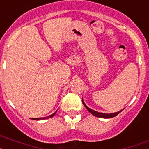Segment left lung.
<instances>
[{
    "instance_id": "8db88e82",
    "label": "left lung",
    "mask_w": 149,
    "mask_h": 149,
    "mask_svg": "<svg viewBox=\"0 0 149 149\" xmlns=\"http://www.w3.org/2000/svg\"><path fill=\"white\" fill-rule=\"evenodd\" d=\"M82 104H84L85 107H86V109L88 110V111H89L90 113H92V115H94V116H95V117H102V118H112V117H116L117 114H119L120 113L121 111H123V110H121L120 111H118V112H116V113H100V112H98V111H94V110H92L90 109L89 107H88L86 105V104L83 102V100L82 101Z\"/></svg>"
}]
</instances>
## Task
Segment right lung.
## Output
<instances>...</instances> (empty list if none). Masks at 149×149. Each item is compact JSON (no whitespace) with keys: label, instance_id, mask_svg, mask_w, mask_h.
Here are the masks:
<instances>
[{"label":"right lung","instance_id":"1","mask_svg":"<svg viewBox=\"0 0 149 149\" xmlns=\"http://www.w3.org/2000/svg\"><path fill=\"white\" fill-rule=\"evenodd\" d=\"M56 113H57V111H56L55 113H54L53 114L50 115V116H48V117H43V118H42V120H44V119H46V118H51V117H53L54 115ZM33 120H41V118H33Z\"/></svg>","mask_w":149,"mask_h":149}]
</instances>
